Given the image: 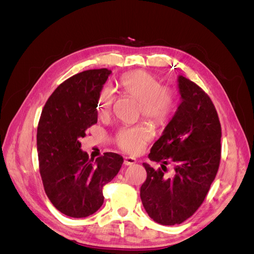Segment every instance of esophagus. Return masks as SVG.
<instances>
[{
	"label": "esophagus",
	"instance_id": "1",
	"mask_svg": "<svg viewBox=\"0 0 254 254\" xmlns=\"http://www.w3.org/2000/svg\"><path fill=\"white\" fill-rule=\"evenodd\" d=\"M136 162V159L133 158V157H126L124 159V165L126 166H129V165H132Z\"/></svg>",
	"mask_w": 254,
	"mask_h": 254
}]
</instances>
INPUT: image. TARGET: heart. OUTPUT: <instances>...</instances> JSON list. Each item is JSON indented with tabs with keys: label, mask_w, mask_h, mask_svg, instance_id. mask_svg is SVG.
I'll return each mask as SVG.
<instances>
[{
	"label": "heart",
	"mask_w": 254,
	"mask_h": 254,
	"mask_svg": "<svg viewBox=\"0 0 254 254\" xmlns=\"http://www.w3.org/2000/svg\"><path fill=\"white\" fill-rule=\"evenodd\" d=\"M121 90L141 104L145 118L153 122L163 123L170 117L173 108L171 93L161 89L160 81L149 73L143 71L133 72L123 76L119 81ZM113 102L112 92L105 89L101 96V108H110ZM152 136L148 127H123L115 136L119 147L129 153L141 151Z\"/></svg>",
	"instance_id": "obj_1"
}]
</instances>
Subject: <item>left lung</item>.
<instances>
[{"label": "left lung", "instance_id": "left-lung-1", "mask_svg": "<svg viewBox=\"0 0 254 254\" xmlns=\"http://www.w3.org/2000/svg\"><path fill=\"white\" fill-rule=\"evenodd\" d=\"M177 83L181 103L148 155L162 170L143 163L147 178L140 190L149 217L165 226L179 225L197 211L220 161L221 127L211 98L182 75ZM168 160L175 172L167 179L164 172Z\"/></svg>", "mask_w": 254, "mask_h": 254}]
</instances>
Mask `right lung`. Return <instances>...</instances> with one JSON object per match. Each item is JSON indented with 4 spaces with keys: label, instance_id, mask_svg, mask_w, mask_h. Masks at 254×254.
<instances>
[{
    "label": "right lung",
    "instance_id": "right-lung-1",
    "mask_svg": "<svg viewBox=\"0 0 254 254\" xmlns=\"http://www.w3.org/2000/svg\"><path fill=\"white\" fill-rule=\"evenodd\" d=\"M107 68L76 74L58 86L42 110L37 150L44 190L66 216L82 218L104 203L103 187L121 170L124 159L114 152L89 159L80 137L97 123V104L108 76Z\"/></svg>",
    "mask_w": 254,
    "mask_h": 254
}]
</instances>
